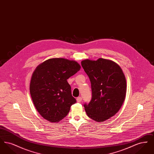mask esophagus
<instances>
[{"label": "esophagus", "mask_w": 154, "mask_h": 154, "mask_svg": "<svg viewBox=\"0 0 154 154\" xmlns=\"http://www.w3.org/2000/svg\"><path fill=\"white\" fill-rule=\"evenodd\" d=\"M76 100H77V102H81L82 101V97H77Z\"/></svg>", "instance_id": "obj_1"}]
</instances>
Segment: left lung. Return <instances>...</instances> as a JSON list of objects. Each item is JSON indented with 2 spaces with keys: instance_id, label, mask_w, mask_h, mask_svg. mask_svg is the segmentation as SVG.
Instances as JSON below:
<instances>
[{
  "instance_id": "1",
  "label": "left lung",
  "mask_w": 154,
  "mask_h": 154,
  "mask_svg": "<svg viewBox=\"0 0 154 154\" xmlns=\"http://www.w3.org/2000/svg\"><path fill=\"white\" fill-rule=\"evenodd\" d=\"M81 66L91 83L92 99L84 106L89 117L103 122L121 109L126 92V81L120 66L106 59H85Z\"/></svg>"
}]
</instances>
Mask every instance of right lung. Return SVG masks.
<instances>
[{"mask_svg":"<svg viewBox=\"0 0 154 154\" xmlns=\"http://www.w3.org/2000/svg\"><path fill=\"white\" fill-rule=\"evenodd\" d=\"M76 61L49 59L37 67L32 74L30 93L38 113L51 122L66 117L76 102L67 80L80 70Z\"/></svg>","mask_w":154,"mask_h":154,"instance_id":"1","label":"right lung"}]
</instances>
